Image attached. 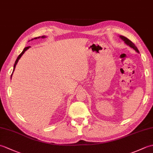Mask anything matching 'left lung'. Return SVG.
Here are the masks:
<instances>
[{
	"instance_id": "left-lung-1",
	"label": "left lung",
	"mask_w": 153,
	"mask_h": 153,
	"mask_svg": "<svg viewBox=\"0 0 153 153\" xmlns=\"http://www.w3.org/2000/svg\"><path fill=\"white\" fill-rule=\"evenodd\" d=\"M118 37H119L120 39H122L123 42H124L125 44H126L127 45H128V46L131 47L132 48H134V49L135 51V52H137V53H139V50L137 49V48L135 47V45L134 43H133L130 40L128 39V38L124 37V36H122V35H119Z\"/></svg>"
}]
</instances>
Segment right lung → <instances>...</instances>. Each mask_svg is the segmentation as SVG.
<instances>
[{"label": "right lung", "instance_id": "1", "mask_svg": "<svg viewBox=\"0 0 153 153\" xmlns=\"http://www.w3.org/2000/svg\"><path fill=\"white\" fill-rule=\"evenodd\" d=\"M40 38H42V39H44V38H46V36H45V35H43V36H41V37H35L34 39H31V40H33V39H40ZM30 48V47H25L24 48V50H23V51L21 53V54L19 55V56H18V58H17V59H16V62H15V63H14V70H13V72H14V70H15V68H16V64H17V63L18 62V60L20 59V58L22 57V56L23 54H24V53L25 51H26L27 49H29V48ZM13 72H12V75H11V77L10 78L12 79V74H13Z\"/></svg>", "mask_w": 153, "mask_h": 153}]
</instances>
